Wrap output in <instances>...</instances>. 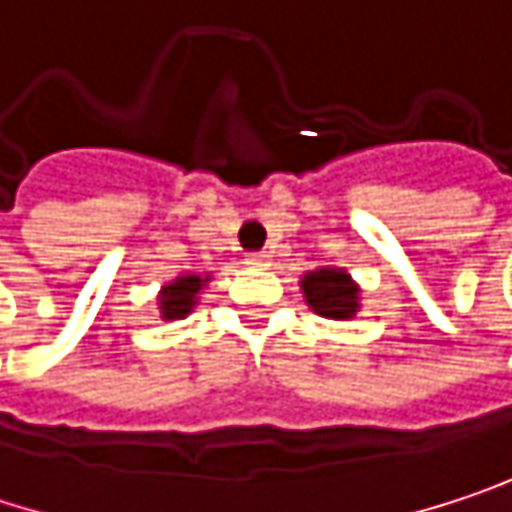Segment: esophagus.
I'll list each match as a JSON object with an SVG mask.
<instances>
[{
    "mask_svg": "<svg viewBox=\"0 0 512 512\" xmlns=\"http://www.w3.org/2000/svg\"><path fill=\"white\" fill-rule=\"evenodd\" d=\"M246 263L255 266V269H266L269 266V255L266 252H252V255H246Z\"/></svg>",
    "mask_w": 512,
    "mask_h": 512,
    "instance_id": "1",
    "label": "esophagus"
}]
</instances>
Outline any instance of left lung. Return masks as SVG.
I'll list each match as a JSON object with an SVG mask.
<instances>
[{"label": "left lung", "instance_id": "8db88e82", "mask_svg": "<svg viewBox=\"0 0 512 512\" xmlns=\"http://www.w3.org/2000/svg\"><path fill=\"white\" fill-rule=\"evenodd\" d=\"M305 299L308 305L320 314V317H332V320H344L353 317L358 308V287L350 281V275L344 269H317L308 272L302 281Z\"/></svg>", "mask_w": 512, "mask_h": 512}]
</instances>
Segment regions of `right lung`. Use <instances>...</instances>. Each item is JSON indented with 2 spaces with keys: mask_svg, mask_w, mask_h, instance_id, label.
Returning a JSON list of instances; mask_svg holds the SVG:
<instances>
[{
  "mask_svg": "<svg viewBox=\"0 0 512 512\" xmlns=\"http://www.w3.org/2000/svg\"><path fill=\"white\" fill-rule=\"evenodd\" d=\"M201 275H186V278H177L174 284H168L162 290V299H159V308H162V317L165 320H180L192 311L195 305V293L201 290Z\"/></svg>",
  "mask_w": 512,
  "mask_h": 512,
  "instance_id": "obj_1",
  "label": "right lung"
}]
</instances>
